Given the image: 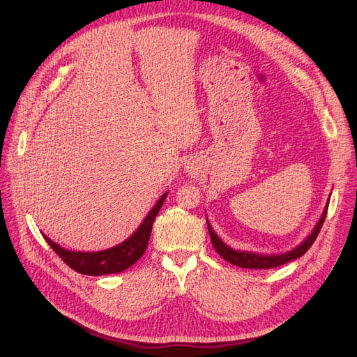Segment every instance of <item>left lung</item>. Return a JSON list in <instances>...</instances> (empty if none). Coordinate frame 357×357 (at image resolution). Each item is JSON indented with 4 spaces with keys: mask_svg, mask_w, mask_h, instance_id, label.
I'll use <instances>...</instances> for the list:
<instances>
[{
    "mask_svg": "<svg viewBox=\"0 0 357 357\" xmlns=\"http://www.w3.org/2000/svg\"><path fill=\"white\" fill-rule=\"evenodd\" d=\"M328 202L326 204V208L320 217V221L317 222V226L314 227V230L310 233V236L298 245L295 249L280 253V255H260V253H253V252H240V250H234L231 248H229L226 243H224L217 234L215 231L211 229L210 222L207 220V226H208V231H210V237L213 241V246L215 249V252L222 257L226 259L230 264L238 266V268H245V269H271V268H276L280 265H285L288 261L301 257L303 255H305V252L312 246V243L315 241L318 233H320L323 222L326 220L327 215V208H328Z\"/></svg>",
    "mask_w": 357,
    "mask_h": 357,
    "instance_id": "obj_1",
    "label": "left lung"
}]
</instances>
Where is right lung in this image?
I'll return each instance as SVG.
<instances>
[{"instance_id": "right-lung-1", "label": "right lung", "mask_w": 357, "mask_h": 357, "mask_svg": "<svg viewBox=\"0 0 357 357\" xmlns=\"http://www.w3.org/2000/svg\"><path fill=\"white\" fill-rule=\"evenodd\" d=\"M167 192L159 198V201L155 204V207L149 211V214L133 234H131L126 241L111 249L100 252H73L63 249L58 243H54L45 234L43 237L47 241V245L53 249V252L58 255L69 268L82 275L100 276L123 272L128 269L131 265H135L146 252L150 233H152L153 221L162 207Z\"/></svg>"}]
</instances>
